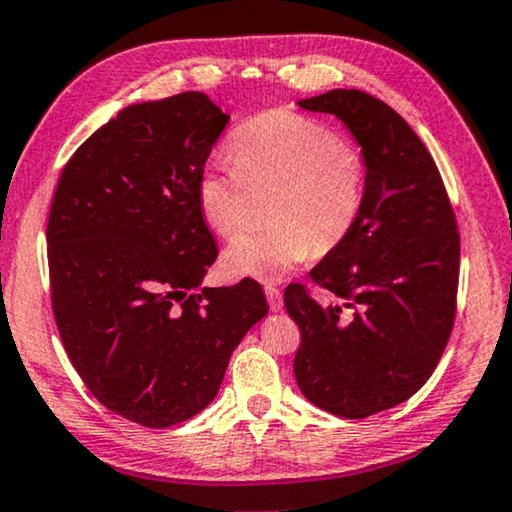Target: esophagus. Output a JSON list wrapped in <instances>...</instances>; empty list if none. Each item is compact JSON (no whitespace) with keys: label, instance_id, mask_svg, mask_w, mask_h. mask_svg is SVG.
<instances>
[{"label":"esophagus","instance_id":"1","mask_svg":"<svg viewBox=\"0 0 512 512\" xmlns=\"http://www.w3.org/2000/svg\"><path fill=\"white\" fill-rule=\"evenodd\" d=\"M264 292H267V299H269L271 311H281V309H283V295H281V290L274 288V285H267V288H264Z\"/></svg>","mask_w":512,"mask_h":512}]
</instances>
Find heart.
Segmentation results:
<instances>
[{
    "instance_id": "heart-1",
    "label": "heart",
    "mask_w": 512,
    "mask_h": 512,
    "mask_svg": "<svg viewBox=\"0 0 512 512\" xmlns=\"http://www.w3.org/2000/svg\"><path fill=\"white\" fill-rule=\"evenodd\" d=\"M229 161H213L196 180L203 220L220 236L243 224L245 192L274 189L264 231H243L222 252L229 276L281 278L330 252L356 227L365 201V163L339 135L304 114L271 109L245 121L231 138Z\"/></svg>"
}]
</instances>
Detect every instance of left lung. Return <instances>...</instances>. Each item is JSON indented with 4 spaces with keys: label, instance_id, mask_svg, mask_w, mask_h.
<instances>
[{
    "label": "left lung",
    "instance_id": "8db88e82",
    "mask_svg": "<svg viewBox=\"0 0 512 512\" xmlns=\"http://www.w3.org/2000/svg\"><path fill=\"white\" fill-rule=\"evenodd\" d=\"M297 105L335 114L353 135L365 201L346 241L309 274L344 302L285 290L302 332L295 379L320 410L365 419L412 398L445 351L459 288L456 220L424 142L386 102L335 88Z\"/></svg>",
    "mask_w": 512,
    "mask_h": 512
}]
</instances>
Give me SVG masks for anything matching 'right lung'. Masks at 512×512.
<instances>
[{
	"label": "right lung",
	"mask_w": 512,
	"mask_h": 512,
	"mask_svg": "<svg viewBox=\"0 0 512 512\" xmlns=\"http://www.w3.org/2000/svg\"><path fill=\"white\" fill-rule=\"evenodd\" d=\"M229 114L187 91L121 109L81 145L51 203V299L74 370L107 410L166 428L213 403L269 313L260 283L201 288L215 262L196 180Z\"/></svg>",
	"instance_id": "obj_1"
}]
</instances>
